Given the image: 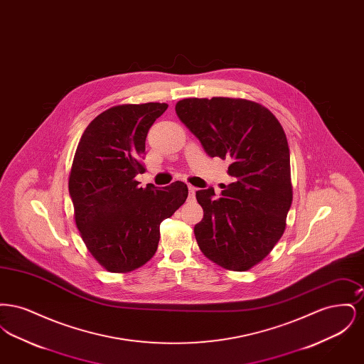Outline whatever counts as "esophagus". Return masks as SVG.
Returning <instances> with one entry per match:
<instances>
[{"mask_svg":"<svg viewBox=\"0 0 364 364\" xmlns=\"http://www.w3.org/2000/svg\"><path fill=\"white\" fill-rule=\"evenodd\" d=\"M188 191H190V195H188V198H190V199H195L196 188H195V187H192V186H188Z\"/></svg>","mask_w":364,"mask_h":364,"instance_id":"obj_1","label":"esophagus"}]
</instances>
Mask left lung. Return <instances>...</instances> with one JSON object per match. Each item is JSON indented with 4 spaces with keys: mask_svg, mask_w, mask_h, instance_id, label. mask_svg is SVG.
Masks as SVG:
<instances>
[{
    "mask_svg": "<svg viewBox=\"0 0 364 364\" xmlns=\"http://www.w3.org/2000/svg\"><path fill=\"white\" fill-rule=\"evenodd\" d=\"M176 113L208 156L232 162L233 183L221 196L213 187L196 192L203 208L193 228L198 245L225 269L248 270L281 239L292 205L285 132L269 109L247 100L187 98L176 104Z\"/></svg>",
    "mask_w": 364,
    "mask_h": 364,
    "instance_id": "1",
    "label": "left lung"
}]
</instances>
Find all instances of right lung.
Listing matches in <instances>:
<instances>
[{
  "label": "right lung",
  "instance_id": "obj_1",
  "mask_svg": "<svg viewBox=\"0 0 364 364\" xmlns=\"http://www.w3.org/2000/svg\"><path fill=\"white\" fill-rule=\"evenodd\" d=\"M166 104L114 106L88 124L70 169L75 221L91 255L112 273L143 266L156 254L159 224L187 196L183 181L139 187L146 138Z\"/></svg>",
  "mask_w": 364,
  "mask_h": 364
}]
</instances>
